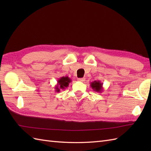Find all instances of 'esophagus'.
Returning <instances> with one entry per match:
<instances>
[{
	"label": "esophagus",
	"mask_w": 151,
	"mask_h": 151,
	"mask_svg": "<svg viewBox=\"0 0 151 151\" xmlns=\"http://www.w3.org/2000/svg\"><path fill=\"white\" fill-rule=\"evenodd\" d=\"M78 81H81V82H84L86 81V79H85V78H78Z\"/></svg>",
	"instance_id": "esophagus-1"
}]
</instances>
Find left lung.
Returning <instances> with one entry per match:
<instances>
[{"mask_svg":"<svg viewBox=\"0 0 151 151\" xmlns=\"http://www.w3.org/2000/svg\"><path fill=\"white\" fill-rule=\"evenodd\" d=\"M102 83L99 81H95L90 83V86L91 88L93 89V91L96 92L101 93L103 91V87H102Z\"/></svg>","mask_w":151,"mask_h":151,"instance_id":"1","label":"left lung"}]
</instances>
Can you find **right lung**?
<instances>
[{"mask_svg":"<svg viewBox=\"0 0 151 151\" xmlns=\"http://www.w3.org/2000/svg\"><path fill=\"white\" fill-rule=\"evenodd\" d=\"M71 82V79L68 76H62L57 81V85L55 86L56 91L60 92L62 89H65L69 86V83Z\"/></svg>","mask_w":151,"mask_h":151,"instance_id":"right-lung-1","label":"right lung"}]
</instances>
